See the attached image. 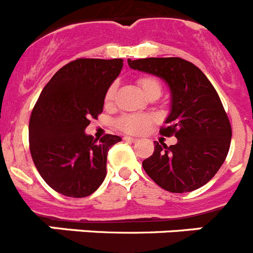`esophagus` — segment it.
<instances>
[{"instance_id": "esophagus-1", "label": "esophagus", "mask_w": 253, "mask_h": 253, "mask_svg": "<svg viewBox=\"0 0 253 253\" xmlns=\"http://www.w3.org/2000/svg\"><path fill=\"white\" fill-rule=\"evenodd\" d=\"M125 141H129V142H136L137 141V139H135V137H129V136H126V137H124Z\"/></svg>"}]
</instances>
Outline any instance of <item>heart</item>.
Returning <instances> with one entry per match:
<instances>
[{
	"label": "heart",
	"instance_id": "1",
	"mask_svg": "<svg viewBox=\"0 0 253 253\" xmlns=\"http://www.w3.org/2000/svg\"><path fill=\"white\" fill-rule=\"evenodd\" d=\"M140 89L144 93V95L148 98L151 95L159 96L162 93V85L159 81L155 78H150V76H144L137 80ZM116 91H117V85L112 84L108 87L107 93L104 96L105 105H111L116 96ZM153 116L150 114H139V113H128L121 116L117 121H116V126L127 133H132V135H141V133L146 132L149 127L153 124Z\"/></svg>",
	"mask_w": 253,
	"mask_h": 253
}]
</instances>
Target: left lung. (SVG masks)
I'll list each match as a JSON object with an SVG mask.
<instances>
[{
  "mask_svg": "<svg viewBox=\"0 0 253 253\" xmlns=\"http://www.w3.org/2000/svg\"><path fill=\"white\" fill-rule=\"evenodd\" d=\"M127 62L131 69L163 79L170 89L172 109L160 133L174 135L177 144L154 142L153 155L142 162L145 172L169 192L197 190L216 174L232 139L229 118L216 90L199 67L179 57Z\"/></svg>",
  "mask_w": 253,
  "mask_h": 253,
  "instance_id": "left-lung-1",
  "label": "left lung"
}]
</instances>
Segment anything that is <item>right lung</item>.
I'll list each match as a JSON object with an SVG mask.
<instances>
[{
	"instance_id": "1",
	"label": "right lung",
	"mask_w": 253,
	"mask_h": 253,
	"mask_svg": "<svg viewBox=\"0 0 253 253\" xmlns=\"http://www.w3.org/2000/svg\"><path fill=\"white\" fill-rule=\"evenodd\" d=\"M122 66V58L72 61L48 81L33 108V162L45 183L63 196L86 197L104 181L107 154L121 137L105 135L96 141L85 128L103 112L105 93Z\"/></svg>"
}]
</instances>
